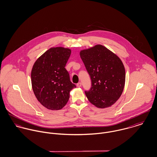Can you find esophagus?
<instances>
[{"instance_id": "1", "label": "esophagus", "mask_w": 157, "mask_h": 157, "mask_svg": "<svg viewBox=\"0 0 157 157\" xmlns=\"http://www.w3.org/2000/svg\"><path fill=\"white\" fill-rule=\"evenodd\" d=\"M77 87H78V88H80V87H81L82 86V83H80V82H79V83H78L77 84Z\"/></svg>"}]
</instances>
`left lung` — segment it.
<instances>
[{"mask_svg": "<svg viewBox=\"0 0 157 157\" xmlns=\"http://www.w3.org/2000/svg\"><path fill=\"white\" fill-rule=\"evenodd\" d=\"M91 79V88L85 91L90 102L98 108L111 106L120 97L125 85V69L121 59L101 45L80 52Z\"/></svg>", "mask_w": 157, "mask_h": 157, "instance_id": "8db88e82", "label": "left lung"}]
</instances>
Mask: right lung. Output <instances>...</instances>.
I'll use <instances>...</instances> for the list:
<instances>
[{"instance_id": "1", "label": "right lung", "mask_w": 157, "mask_h": 157, "mask_svg": "<svg viewBox=\"0 0 157 157\" xmlns=\"http://www.w3.org/2000/svg\"><path fill=\"white\" fill-rule=\"evenodd\" d=\"M71 50L53 47L35 62L31 71V84L37 100L46 108L59 110L67 103L69 92L76 86L70 81L65 66Z\"/></svg>"}]
</instances>
